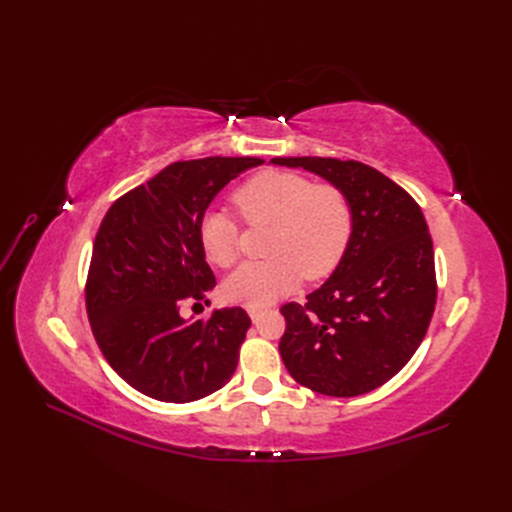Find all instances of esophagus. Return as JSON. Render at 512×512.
Segmentation results:
<instances>
[{
  "label": "esophagus",
  "instance_id": "esophagus-1",
  "mask_svg": "<svg viewBox=\"0 0 512 512\" xmlns=\"http://www.w3.org/2000/svg\"><path fill=\"white\" fill-rule=\"evenodd\" d=\"M267 312H269V309L262 307V305H247V314H250V318L254 322H258L262 318V314H267Z\"/></svg>",
  "mask_w": 512,
  "mask_h": 512
}]
</instances>
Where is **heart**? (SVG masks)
Returning <instances> with one entry per match:
<instances>
[{
	"instance_id": "obj_1",
	"label": "heart",
	"mask_w": 512,
	"mask_h": 512,
	"mask_svg": "<svg viewBox=\"0 0 512 512\" xmlns=\"http://www.w3.org/2000/svg\"><path fill=\"white\" fill-rule=\"evenodd\" d=\"M247 226H271L262 262L243 265L224 282L230 303L269 305L299 282L329 277L348 252L352 207L335 183H314L288 170H265L232 194ZM198 243L218 269H230L241 256L239 226L226 213H207L198 224Z\"/></svg>"
}]
</instances>
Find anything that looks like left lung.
Masks as SVG:
<instances>
[{
	"instance_id": "obj_1",
	"label": "left lung",
	"mask_w": 512,
	"mask_h": 512,
	"mask_svg": "<svg viewBox=\"0 0 512 512\" xmlns=\"http://www.w3.org/2000/svg\"><path fill=\"white\" fill-rule=\"evenodd\" d=\"M271 162L301 166L335 183L354 218L342 265L303 305H282V361L314 393L365 395L412 359L436 309V262L425 215L404 188L363 162Z\"/></svg>"
}]
</instances>
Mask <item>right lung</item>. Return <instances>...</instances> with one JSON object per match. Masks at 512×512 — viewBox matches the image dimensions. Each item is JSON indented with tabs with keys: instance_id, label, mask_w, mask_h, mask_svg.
Masks as SVG:
<instances>
[{
	"instance_id": "obj_1",
	"label": "right lung",
	"mask_w": 512,
	"mask_h": 512,
	"mask_svg": "<svg viewBox=\"0 0 512 512\" xmlns=\"http://www.w3.org/2000/svg\"><path fill=\"white\" fill-rule=\"evenodd\" d=\"M260 158H203L166 166L106 211L87 271L85 305L96 342L132 389L168 404L203 399L232 378L250 329L241 307L183 320L209 301L215 277L198 224L224 185Z\"/></svg>"
}]
</instances>
